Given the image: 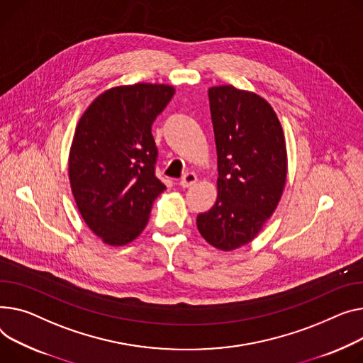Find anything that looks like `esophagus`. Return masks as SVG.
I'll return each mask as SVG.
<instances>
[{
    "label": "esophagus",
    "instance_id": "34e87169",
    "mask_svg": "<svg viewBox=\"0 0 363 363\" xmlns=\"http://www.w3.org/2000/svg\"><path fill=\"white\" fill-rule=\"evenodd\" d=\"M196 182H197V175L192 174V172H188V174H185V175L181 178L179 185H181L182 188H189L191 185H194Z\"/></svg>",
    "mask_w": 363,
    "mask_h": 363
}]
</instances>
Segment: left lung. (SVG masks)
Returning a JSON list of instances; mask_svg holds the SVG:
<instances>
[{
	"instance_id": "1",
	"label": "left lung",
	"mask_w": 363,
	"mask_h": 363,
	"mask_svg": "<svg viewBox=\"0 0 363 363\" xmlns=\"http://www.w3.org/2000/svg\"><path fill=\"white\" fill-rule=\"evenodd\" d=\"M217 149V200L197 216V228L222 251L257 236L276 210L286 182L283 130L273 108L258 94L233 86L208 89Z\"/></svg>"
}]
</instances>
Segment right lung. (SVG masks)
I'll return each mask as SVG.
<instances>
[{"mask_svg": "<svg viewBox=\"0 0 363 363\" xmlns=\"http://www.w3.org/2000/svg\"><path fill=\"white\" fill-rule=\"evenodd\" d=\"M175 89L138 83L113 87L80 118L69 152L72 196L87 226L108 245L135 239L166 189L156 177V116Z\"/></svg>", "mask_w": 363, "mask_h": 363, "instance_id": "1", "label": "right lung"}]
</instances>
